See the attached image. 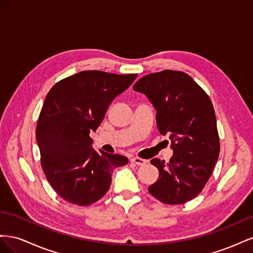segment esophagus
<instances>
[{
	"instance_id": "obj_1",
	"label": "esophagus",
	"mask_w": 253,
	"mask_h": 253,
	"mask_svg": "<svg viewBox=\"0 0 253 253\" xmlns=\"http://www.w3.org/2000/svg\"><path fill=\"white\" fill-rule=\"evenodd\" d=\"M131 162L134 163V164H136V165H138V166H143V165L147 164V160H144V159L139 158V157H133V158L131 159Z\"/></svg>"
}]
</instances>
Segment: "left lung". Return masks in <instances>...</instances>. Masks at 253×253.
<instances>
[{
    "label": "left lung",
    "mask_w": 253,
    "mask_h": 253,
    "mask_svg": "<svg viewBox=\"0 0 253 253\" xmlns=\"http://www.w3.org/2000/svg\"><path fill=\"white\" fill-rule=\"evenodd\" d=\"M133 89L154 105L158 131L170 136L174 151L168 164L151 160L159 177L149 192L167 205L193 200L209 180L219 155L216 118L209 96L188 74L171 70L145 75Z\"/></svg>",
    "instance_id": "left-lung-1"
}]
</instances>
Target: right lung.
I'll return each mask as SVG.
<instances>
[{"mask_svg":"<svg viewBox=\"0 0 253 253\" xmlns=\"http://www.w3.org/2000/svg\"><path fill=\"white\" fill-rule=\"evenodd\" d=\"M137 74L83 71L53 85L45 98L36 136L41 167L51 188L66 202L88 206L108 192L115 168L128 159L90 147V131L102 122L113 99Z\"/></svg>","mask_w":253,"mask_h":253,"instance_id":"1","label":"right lung"}]
</instances>
